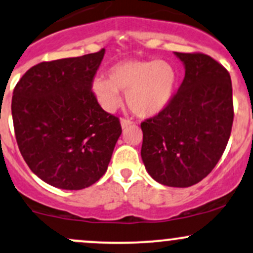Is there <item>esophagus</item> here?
<instances>
[{"instance_id": "34e87169", "label": "esophagus", "mask_w": 253, "mask_h": 253, "mask_svg": "<svg viewBox=\"0 0 253 253\" xmlns=\"http://www.w3.org/2000/svg\"><path fill=\"white\" fill-rule=\"evenodd\" d=\"M120 124H121L122 128H126V127H128L129 125H132V121L131 120H126V119H121Z\"/></svg>"}]
</instances>
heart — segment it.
<instances>
[{
  "instance_id": "obj_1",
  "label": "heart",
  "mask_w": 253,
  "mask_h": 253,
  "mask_svg": "<svg viewBox=\"0 0 253 253\" xmlns=\"http://www.w3.org/2000/svg\"><path fill=\"white\" fill-rule=\"evenodd\" d=\"M176 84V69L167 61L132 60L112 66L108 79L95 78L91 90L105 112L118 109L122 91L126 92V102L133 113L150 118L167 108Z\"/></svg>"
}]
</instances>
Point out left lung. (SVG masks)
Here are the masks:
<instances>
[{
  "mask_svg": "<svg viewBox=\"0 0 253 253\" xmlns=\"http://www.w3.org/2000/svg\"><path fill=\"white\" fill-rule=\"evenodd\" d=\"M185 78L165 110L140 125L141 160L154 180L188 187L217 165L233 125L232 82L227 69L204 54L174 52Z\"/></svg>",
  "mask_w": 253,
  "mask_h": 253,
  "instance_id": "8db88e82",
  "label": "left lung"
}]
</instances>
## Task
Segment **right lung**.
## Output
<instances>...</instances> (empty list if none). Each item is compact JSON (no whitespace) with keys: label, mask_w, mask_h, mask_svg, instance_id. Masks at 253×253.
<instances>
[{"label":"right lung","mask_w":253,"mask_h":253,"mask_svg":"<svg viewBox=\"0 0 253 253\" xmlns=\"http://www.w3.org/2000/svg\"><path fill=\"white\" fill-rule=\"evenodd\" d=\"M105 50L41 62L13 92L16 143L40 179L61 190H83L107 171L121 135L118 118L91 91Z\"/></svg>","instance_id":"add662e5"}]
</instances>
